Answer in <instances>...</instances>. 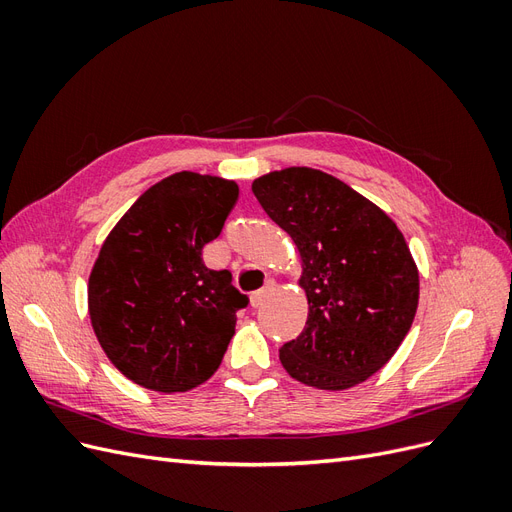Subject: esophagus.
<instances>
[{
  "mask_svg": "<svg viewBox=\"0 0 512 512\" xmlns=\"http://www.w3.org/2000/svg\"><path fill=\"white\" fill-rule=\"evenodd\" d=\"M271 290H273V286H271V284H267V286H265V288H262V290L254 292V294H252V297H250V305H252V307H260L262 303H265V301L269 299V294H271Z\"/></svg>",
  "mask_w": 512,
  "mask_h": 512,
  "instance_id": "esophagus-1",
  "label": "esophagus"
}]
</instances>
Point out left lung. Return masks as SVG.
I'll list each match as a JSON object with an SVG mask.
<instances>
[{
  "label": "left lung",
  "mask_w": 512,
  "mask_h": 512,
  "mask_svg": "<svg viewBox=\"0 0 512 512\" xmlns=\"http://www.w3.org/2000/svg\"><path fill=\"white\" fill-rule=\"evenodd\" d=\"M252 192L301 258L303 333L284 344L288 374L320 391H346L380 371L418 307V269L397 224L344 181L307 166L273 170Z\"/></svg>",
  "instance_id": "left-lung-1"
}]
</instances>
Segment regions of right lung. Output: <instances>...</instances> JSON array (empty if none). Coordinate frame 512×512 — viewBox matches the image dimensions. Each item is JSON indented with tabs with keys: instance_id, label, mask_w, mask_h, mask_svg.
Listing matches in <instances>:
<instances>
[{
	"instance_id": "obj_1",
	"label": "right lung",
	"mask_w": 512,
	"mask_h": 512,
	"mask_svg": "<svg viewBox=\"0 0 512 512\" xmlns=\"http://www.w3.org/2000/svg\"><path fill=\"white\" fill-rule=\"evenodd\" d=\"M237 198L235 181L181 170L151 185L108 232L87 307L104 354L128 380L185 393L218 371L247 297L200 256Z\"/></svg>"
}]
</instances>
